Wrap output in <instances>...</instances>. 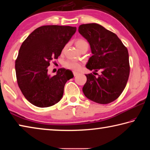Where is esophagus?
Here are the masks:
<instances>
[{
	"mask_svg": "<svg viewBox=\"0 0 150 150\" xmlns=\"http://www.w3.org/2000/svg\"><path fill=\"white\" fill-rule=\"evenodd\" d=\"M73 75H74V76H77L79 74V73L76 72V71H73Z\"/></svg>",
	"mask_w": 150,
	"mask_h": 150,
	"instance_id": "obj_1",
	"label": "esophagus"
}]
</instances>
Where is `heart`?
Segmentation results:
<instances>
[{
    "mask_svg": "<svg viewBox=\"0 0 150 150\" xmlns=\"http://www.w3.org/2000/svg\"><path fill=\"white\" fill-rule=\"evenodd\" d=\"M76 46L77 47L78 49L80 50L82 49L83 47L88 46V43L85 41V40L79 39L75 42ZM63 67L67 68V69H72L74 71L79 70L81 68V64L79 62L73 60H67L63 63Z\"/></svg>",
    "mask_w": 150,
    "mask_h": 150,
    "instance_id": "obj_1",
    "label": "heart"
}]
</instances>
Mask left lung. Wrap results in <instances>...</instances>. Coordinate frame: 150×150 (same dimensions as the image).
Instances as JSON below:
<instances>
[{
    "label": "left lung",
    "instance_id": "1",
    "mask_svg": "<svg viewBox=\"0 0 150 150\" xmlns=\"http://www.w3.org/2000/svg\"><path fill=\"white\" fill-rule=\"evenodd\" d=\"M79 32L87 40L93 54L86 67L95 71H101L97 77L92 73L85 75L87 82L83 87V93L95 103L113 102L120 96L128 80V50L115 33L98 24L81 25Z\"/></svg>",
    "mask_w": 150,
    "mask_h": 150
}]
</instances>
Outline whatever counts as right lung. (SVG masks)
I'll list each match as a JSON object with an SVG mask.
<instances>
[{
	"mask_svg": "<svg viewBox=\"0 0 150 150\" xmlns=\"http://www.w3.org/2000/svg\"><path fill=\"white\" fill-rule=\"evenodd\" d=\"M76 30L69 26H42L22 43L15 62L17 83L24 97L34 106L49 107L62 98L73 73L62 68L55 75H48L47 67L61 55Z\"/></svg>",
	"mask_w": 150,
	"mask_h": 150,
	"instance_id": "right-lung-1",
	"label": "right lung"
}]
</instances>
